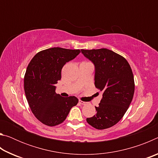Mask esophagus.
<instances>
[{"label": "esophagus", "mask_w": 158, "mask_h": 158, "mask_svg": "<svg viewBox=\"0 0 158 158\" xmlns=\"http://www.w3.org/2000/svg\"><path fill=\"white\" fill-rule=\"evenodd\" d=\"M79 103L81 104V105H86V102H85L82 101V100H79Z\"/></svg>", "instance_id": "1"}]
</instances>
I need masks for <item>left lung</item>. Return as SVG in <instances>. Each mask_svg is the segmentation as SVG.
<instances>
[{
  "label": "left lung",
  "mask_w": 158,
  "mask_h": 158,
  "mask_svg": "<svg viewBox=\"0 0 158 158\" xmlns=\"http://www.w3.org/2000/svg\"><path fill=\"white\" fill-rule=\"evenodd\" d=\"M85 57L94 63L95 85L102 91L97 113L86 121L95 129L105 130L116 125L127 111L135 93L132 70L127 60L105 48L81 49Z\"/></svg>",
  "instance_id": "1"
}]
</instances>
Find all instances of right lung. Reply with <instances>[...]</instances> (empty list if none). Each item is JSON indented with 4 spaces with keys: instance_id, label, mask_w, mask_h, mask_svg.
Listing matches in <instances>:
<instances>
[{
    "instance_id": "1",
    "label": "right lung",
    "mask_w": 158,
    "mask_h": 158,
    "mask_svg": "<svg viewBox=\"0 0 158 158\" xmlns=\"http://www.w3.org/2000/svg\"><path fill=\"white\" fill-rule=\"evenodd\" d=\"M79 49L53 47L42 50L32 58L24 76V90L31 111L42 123L55 126L65 121L79 100L74 96L61 97L55 91L61 79V69L74 59Z\"/></svg>"
}]
</instances>
